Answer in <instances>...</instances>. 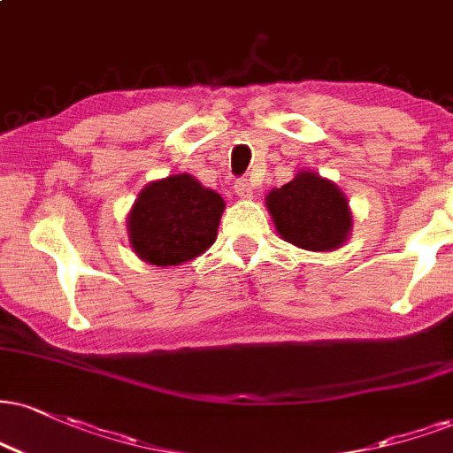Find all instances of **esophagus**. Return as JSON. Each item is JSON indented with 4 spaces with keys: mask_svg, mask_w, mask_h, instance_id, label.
<instances>
[{
    "mask_svg": "<svg viewBox=\"0 0 453 453\" xmlns=\"http://www.w3.org/2000/svg\"><path fill=\"white\" fill-rule=\"evenodd\" d=\"M234 189H236V194L241 196V198H253V183H250L249 179H238V181L234 183Z\"/></svg>",
    "mask_w": 453,
    "mask_h": 453,
    "instance_id": "1",
    "label": "esophagus"
}]
</instances>
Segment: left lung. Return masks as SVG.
<instances>
[{"instance_id": "left-lung-1", "label": "left lung", "mask_w": 453, "mask_h": 453, "mask_svg": "<svg viewBox=\"0 0 453 453\" xmlns=\"http://www.w3.org/2000/svg\"><path fill=\"white\" fill-rule=\"evenodd\" d=\"M265 204L280 236L308 250L342 247L352 226L344 194L314 173H299L293 181L272 189Z\"/></svg>"}]
</instances>
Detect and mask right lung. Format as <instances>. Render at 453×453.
I'll list each match as a JSON object with an SVG mask.
<instances>
[{
    "instance_id": "1",
    "label": "right lung",
    "mask_w": 453,
    "mask_h": 453,
    "mask_svg": "<svg viewBox=\"0 0 453 453\" xmlns=\"http://www.w3.org/2000/svg\"><path fill=\"white\" fill-rule=\"evenodd\" d=\"M223 198L189 174L150 183L128 215L134 253L154 265H179L215 242Z\"/></svg>"
}]
</instances>
